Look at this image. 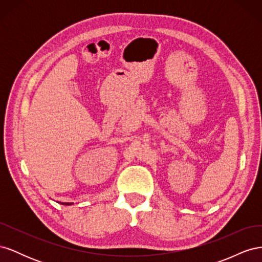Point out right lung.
<instances>
[{
  "instance_id": "right-lung-1",
  "label": "right lung",
  "mask_w": 262,
  "mask_h": 262,
  "mask_svg": "<svg viewBox=\"0 0 262 262\" xmlns=\"http://www.w3.org/2000/svg\"><path fill=\"white\" fill-rule=\"evenodd\" d=\"M63 204V203H62ZM64 204H67V205H70V204H72V203H64Z\"/></svg>"
}]
</instances>
